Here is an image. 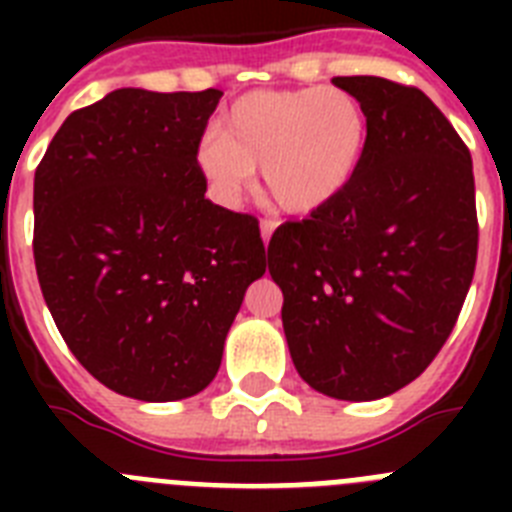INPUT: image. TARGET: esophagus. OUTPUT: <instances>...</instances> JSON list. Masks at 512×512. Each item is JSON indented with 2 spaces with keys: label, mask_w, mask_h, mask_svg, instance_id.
Returning a JSON list of instances; mask_svg holds the SVG:
<instances>
[{
  "label": "esophagus",
  "mask_w": 512,
  "mask_h": 512,
  "mask_svg": "<svg viewBox=\"0 0 512 512\" xmlns=\"http://www.w3.org/2000/svg\"><path fill=\"white\" fill-rule=\"evenodd\" d=\"M274 228H277V223H274V220H269V217H266V220H261V238H264L266 246H269Z\"/></svg>",
  "instance_id": "1"
}]
</instances>
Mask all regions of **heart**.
I'll return each mask as SVG.
<instances>
[{
	"label": "heart",
	"instance_id": "heart-1",
	"mask_svg": "<svg viewBox=\"0 0 512 512\" xmlns=\"http://www.w3.org/2000/svg\"><path fill=\"white\" fill-rule=\"evenodd\" d=\"M364 107L343 89H282L235 99L200 140L197 164L212 192L233 202L264 169L269 200L287 215H312L336 202L366 153Z\"/></svg>",
	"mask_w": 512,
	"mask_h": 512
}]
</instances>
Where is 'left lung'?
<instances>
[{"label":"left lung","mask_w":512,"mask_h":512,"mask_svg":"<svg viewBox=\"0 0 512 512\" xmlns=\"http://www.w3.org/2000/svg\"><path fill=\"white\" fill-rule=\"evenodd\" d=\"M369 138L336 202L269 241L289 354L312 390L379 400L428 369L454 330L477 264L472 156L420 89L336 76Z\"/></svg>","instance_id":"1"}]
</instances>
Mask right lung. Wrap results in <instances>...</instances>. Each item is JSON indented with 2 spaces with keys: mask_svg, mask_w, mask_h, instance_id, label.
Returning a JSON list of instances; mask_svg holds the SVG:
<instances>
[{
  "mask_svg": "<svg viewBox=\"0 0 512 512\" xmlns=\"http://www.w3.org/2000/svg\"><path fill=\"white\" fill-rule=\"evenodd\" d=\"M220 97L115 89L71 112L35 169L45 305L117 395L205 390L248 284L264 277L259 220L205 200L197 148Z\"/></svg>",
  "mask_w": 512,
  "mask_h": 512,
  "instance_id": "1",
  "label": "right lung"
}]
</instances>
